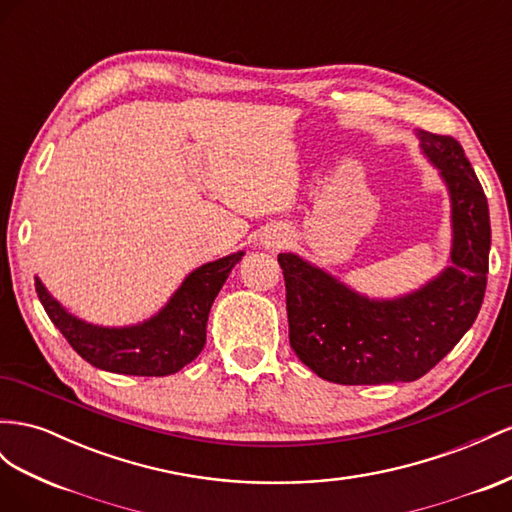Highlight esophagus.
Instances as JSON below:
<instances>
[{
  "label": "esophagus",
  "mask_w": 512,
  "mask_h": 512,
  "mask_svg": "<svg viewBox=\"0 0 512 512\" xmlns=\"http://www.w3.org/2000/svg\"><path fill=\"white\" fill-rule=\"evenodd\" d=\"M284 241H286V239L280 237V234H269V237L265 239V245H267V247H280Z\"/></svg>",
  "instance_id": "34e87169"
}]
</instances>
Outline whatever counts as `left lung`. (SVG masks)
Returning a JSON list of instances; mask_svg holds the SVG:
<instances>
[{"mask_svg": "<svg viewBox=\"0 0 512 512\" xmlns=\"http://www.w3.org/2000/svg\"><path fill=\"white\" fill-rule=\"evenodd\" d=\"M420 140L452 198V267L437 280L403 299L370 301L293 254L278 256L290 347L327 381H416L454 349L480 312L491 247L487 196L452 135L420 131Z\"/></svg>", "mask_w": 512, "mask_h": 512, "instance_id": "8db88e82", "label": "left lung"}]
</instances>
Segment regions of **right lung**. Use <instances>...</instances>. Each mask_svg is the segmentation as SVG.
<instances>
[{
  "label": "right lung",
  "instance_id": "right-lung-1",
  "mask_svg": "<svg viewBox=\"0 0 512 512\" xmlns=\"http://www.w3.org/2000/svg\"><path fill=\"white\" fill-rule=\"evenodd\" d=\"M243 252L193 271L155 319L144 325L107 329L68 314L36 280V293L51 323L92 366L135 377H165L196 359L206 342V321L228 273Z\"/></svg>",
  "mask_w": 512,
  "mask_h": 512
}]
</instances>
